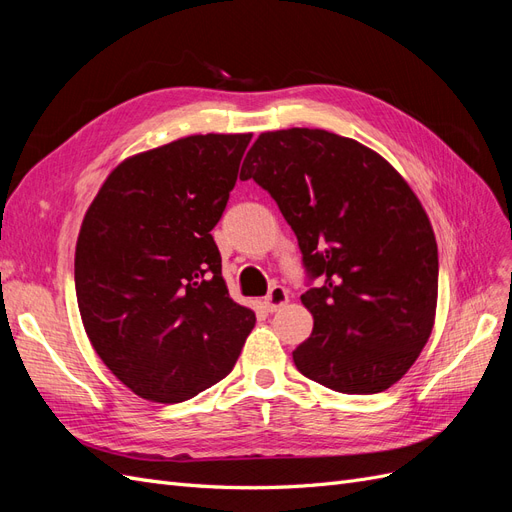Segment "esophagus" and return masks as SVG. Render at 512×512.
<instances>
[{
  "mask_svg": "<svg viewBox=\"0 0 512 512\" xmlns=\"http://www.w3.org/2000/svg\"><path fill=\"white\" fill-rule=\"evenodd\" d=\"M286 303H288V290L284 286H273L265 297V301H262V305H265L267 312H277V309H280Z\"/></svg>",
  "mask_w": 512,
  "mask_h": 512,
  "instance_id": "1",
  "label": "esophagus"
}]
</instances>
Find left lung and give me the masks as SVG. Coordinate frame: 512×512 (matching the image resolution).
Masks as SVG:
<instances>
[{
	"mask_svg": "<svg viewBox=\"0 0 512 512\" xmlns=\"http://www.w3.org/2000/svg\"><path fill=\"white\" fill-rule=\"evenodd\" d=\"M241 179L271 194L303 254L314 329L294 365L339 393L389 389L427 344L438 301V245L410 185L376 151L309 128L260 134Z\"/></svg>",
	"mask_w": 512,
	"mask_h": 512,
	"instance_id": "8db88e82",
	"label": "left lung"
}]
</instances>
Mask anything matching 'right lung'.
<instances>
[{
    "mask_svg": "<svg viewBox=\"0 0 512 512\" xmlns=\"http://www.w3.org/2000/svg\"><path fill=\"white\" fill-rule=\"evenodd\" d=\"M252 134H198L121 162L76 241L91 346L143 399L179 404L235 367L256 316L230 299L211 230Z\"/></svg>",
    "mask_w": 512,
    "mask_h": 512,
    "instance_id": "obj_1",
    "label": "right lung"
}]
</instances>
